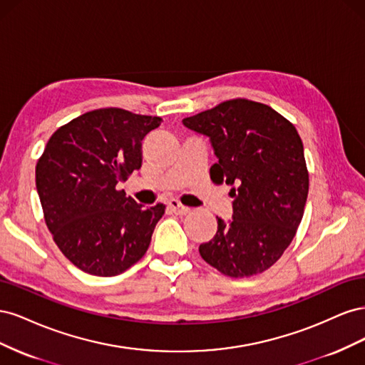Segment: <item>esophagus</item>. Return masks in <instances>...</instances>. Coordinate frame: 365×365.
I'll return each instance as SVG.
<instances>
[{
	"mask_svg": "<svg viewBox=\"0 0 365 365\" xmlns=\"http://www.w3.org/2000/svg\"><path fill=\"white\" fill-rule=\"evenodd\" d=\"M168 207L172 210L175 215H187V213H190V208L189 207L182 205L180 201H176V200H170L168 202Z\"/></svg>",
	"mask_w": 365,
	"mask_h": 365,
	"instance_id": "obj_1",
	"label": "esophagus"
}]
</instances>
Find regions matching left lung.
<instances>
[{"mask_svg": "<svg viewBox=\"0 0 365 365\" xmlns=\"http://www.w3.org/2000/svg\"><path fill=\"white\" fill-rule=\"evenodd\" d=\"M207 135L217 163L215 184L231 185L233 219L217 217L201 257L233 279L271 268L292 242L309 192L303 141L289 120L268 105L233 98L182 120Z\"/></svg>", "mask_w": 365, "mask_h": 365, "instance_id": "8db88e82", "label": "left lung"}]
</instances>
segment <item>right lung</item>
<instances>
[{"instance_id":"right-lung-1","label":"right lung","mask_w":365,"mask_h":365,"mask_svg":"<svg viewBox=\"0 0 365 365\" xmlns=\"http://www.w3.org/2000/svg\"><path fill=\"white\" fill-rule=\"evenodd\" d=\"M160 125V117L94 109L54 132L38 160L43 219L83 272L113 277L146 254L165 205L145 208L117 184L141 168V140Z\"/></svg>"}]
</instances>
